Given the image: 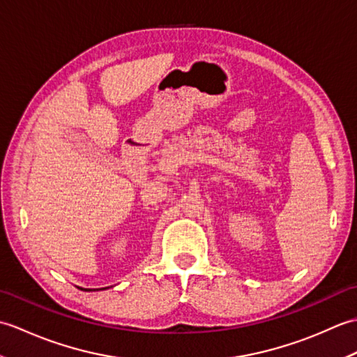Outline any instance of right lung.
Masks as SVG:
<instances>
[{"instance_id": "obj_1", "label": "right lung", "mask_w": 357, "mask_h": 357, "mask_svg": "<svg viewBox=\"0 0 357 357\" xmlns=\"http://www.w3.org/2000/svg\"><path fill=\"white\" fill-rule=\"evenodd\" d=\"M78 288L82 291H98V290H92V288H81V287H78ZM105 288H110V287H105ZM105 288H100V290H105Z\"/></svg>"}]
</instances>
